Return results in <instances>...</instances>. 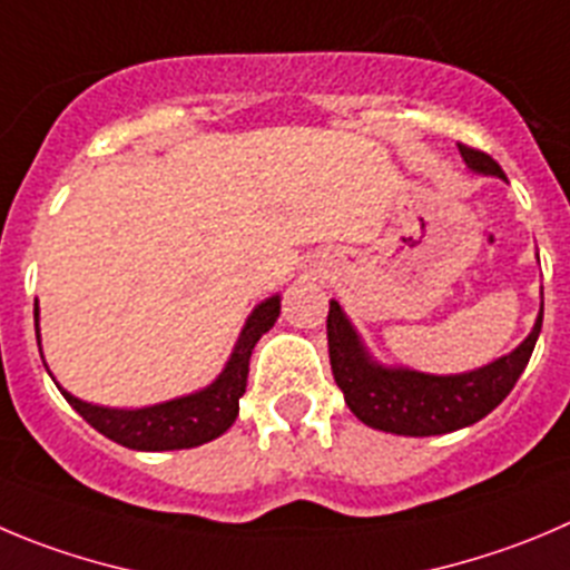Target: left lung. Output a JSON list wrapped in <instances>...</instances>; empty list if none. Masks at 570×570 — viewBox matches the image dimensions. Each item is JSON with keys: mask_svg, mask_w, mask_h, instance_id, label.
Masks as SVG:
<instances>
[{"mask_svg": "<svg viewBox=\"0 0 570 570\" xmlns=\"http://www.w3.org/2000/svg\"><path fill=\"white\" fill-rule=\"evenodd\" d=\"M459 151L472 171L501 177V165L478 148L461 146ZM328 360L334 382L345 396V405L363 424L396 435H441L470 428L501 405L514 382L529 365L531 351L542 328V312L537 315L529 337L507 354L470 374L435 376L411 368H385L365 351L340 303H328Z\"/></svg>", "mask_w": 570, "mask_h": 570, "instance_id": "1", "label": "left lung"}]
</instances>
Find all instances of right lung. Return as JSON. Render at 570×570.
I'll return each instance as SVG.
<instances>
[{"mask_svg": "<svg viewBox=\"0 0 570 570\" xmlns=\"http://www.w3.org/2000/svg\"><path fill=\"white\" fill-rule=\"evenodd\" d=\"M281 315V297L273 295L264 303H258L253 315L247 317L238 337L236 348H233L230 360H227L225 371L202 391L188 393V396L171 399V402H159L151 407H137V411H117V407H100L81 402L78 396L63 391L69 405L76 407L98 433L106 439L117 441V444L129 446V450H146V453H159V450H188V446H199L205 441L219 439L225 430L238 416V399L244 396L249 374V354H253L255 343L261 334H267L273 323ZM36 317V337H39V303L33 306Z\"/></svg>", "mask_w": 570, "mask_h": 570, "instance_id": "right-lung-1", "label": "right lung"}]
</instances>
